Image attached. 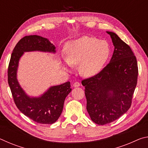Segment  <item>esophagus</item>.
<instances>
[{
    "mask_svg": "<svg viewBox=\"0 0 148 148\" xmlns=\"http://www.w3.org/2000/svg\"><path fill=\"white\" fill-rule=\"evenodd\" d=\"M73 86H74V87H79V86H80V84L79 83V82H74V84H73Z\"/></svg>",
    "mask_w": 148,
    "mask_h": 148,
    "instance_id": "34e87169",
    "label": "esophagus"
}]
</instances>
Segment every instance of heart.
Returning a JSON list of instances; mask_svg holds the SVG:
<instances>
[{
    "label": "heart",
    "mask_w": 148,
    "mask_h": 148,
    "mask_svg": "<svg viewBox=\"0 0 148 148\" xmlns=\"http://www.w3.org/2000/svg\"><path fill=\"white\" fill-rule=\"evenodd\" d=\"M64 51L67 64H79L80 74L88 77L103 69L111 53L106 41L86 36L67 43Z\"/></svg>",
    "instance_id": "b5f03b06"
}]
</instances>
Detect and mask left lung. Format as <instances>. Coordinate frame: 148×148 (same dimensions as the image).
<instances>
[{
    "label": "left lung",
    "instance_id": "left-lung-1",
    "mask_svg": "<svg viewBox=\"0 0 148 148\" xmlns=\"http://www.w3.org/2000/svg\"><path fill=\"white\" fill-rule=\"evenodd\" d=\"M106 32L114 46L111 60L99 74L82 81L87 112L92 121L101 125L114 121L130 108L138 74L131 47L114 32Z\"/></svg>",
    "mask_w": 148,
    "mask_h": 148
}]
</instances>
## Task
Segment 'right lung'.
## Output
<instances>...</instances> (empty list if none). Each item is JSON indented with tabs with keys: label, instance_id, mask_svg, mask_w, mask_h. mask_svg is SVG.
<instances>
[{
	"label": "right lung",
	"instance_id": "add662e5",
	"mask_svg": "<svg viewBox=\"0 0 148 148\" xmlns=\"http://www.w3.org/2000/svg\"><path fill=\"white\" fill-rule=\"evenodd\" d=\"M56 52V47L48 40L38 35H30L17 42L12 52L8 68V82L16 106L20 112L41 124H52L62 113L65 98L71 92V83L67 82L50 87L39 98H30L17 82L16 72L19 58L25 51Z\"/></svg>",
	"mask_w": 148,
	"mask_h": 148
}]
</instances>
